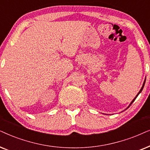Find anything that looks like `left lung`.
Returning a JSON list of instances; mask_svg holds the SVG:
<instances>
[{"label": "left lung", "instance_id": "obj_1", "mask_svg": "<svg viewBox=\"0 0 150 150\" xmlns=\"http://www.w3.org/2000/svg\"><path fill=\"white\" fill-rule=\"evenodd\" d=\"M145 83V81H144V83H143V86H142V88H141V89L140 90V91H139V93H138V94H137V96H136V97H134V99H133V100H132V102H131V103H130V105H129V106H130V105H131V104H132V103L134 102V100H135V99H136V98H137V97H138V95H139V94H140V93H141V91H142V90H143V87H144Z\"/></svg>", "mask_w": 150, "mask_h": 150}]
</instances>
